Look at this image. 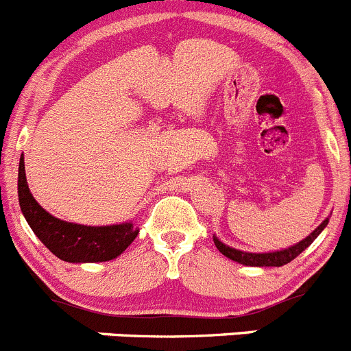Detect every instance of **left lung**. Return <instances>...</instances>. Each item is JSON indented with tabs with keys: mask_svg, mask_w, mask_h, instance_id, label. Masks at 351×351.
Listing matches in <instances>:
<instances>
[{
	"mask_svg": "<svg viewBox=\"0 0 351 351\" xmlns=\"http://www.w3.org/2000/svg\"><path fill=\"white\" fill-rule=\"evenodd\" d=\"M328 223H329V217L326 220H322L319 228H317L313 232H310L305 239H302V241L296 243V245L289 246V248L278 250V252H269V253L241 252V250H236V248H232V246H228L226 243H222L215 234H213V243H215L217 250H219L223 256H228V258L234 260V262H238V263H243V265L281 267V265H286V263H289L291 260H295L302 252H305V250L308 248L313 241H315L317 236L324 231V228H326Z\"/></svg>",
	"mask_w": 351,
	"mask_h": 351,
	"instance_id": "obj_1",
	"label": "left lung"
}]
</instances>
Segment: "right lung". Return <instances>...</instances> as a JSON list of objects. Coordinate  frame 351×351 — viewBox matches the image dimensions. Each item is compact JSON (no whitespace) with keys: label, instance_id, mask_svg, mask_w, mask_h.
<instances>
[{"label":"right lung","instance_id":"right-lung-1","mask_svg":"<svg viewBox=\"0 0 351 351\" xmlns=\"http://www.w3.org/2000/svg\"><path fill=\"white\" fill-rule=\"evenodd\" d=\"M19 203L23 217L43 245L70 263L108 262L125 252L139 229L132 222L112 226H82L56 219L34 199L25 178L23 155L19 163Z\"/></svg>","mask_w":351,"mask_h":351}]
</instances>
